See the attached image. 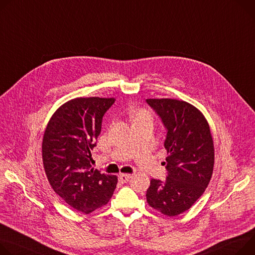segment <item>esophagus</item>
I'll return each instance as SVG.
<instances>
[{"mask_svg": "<svg viewBox=\"0 0 255 255\" xmlns=\"http://www.w3.org/2000/svg\"><path fill=\"white\" fill-rule=\"evenodd\" d=\"M119 181L121 182V183H126L129 179H130V174H120L119 176Z\"/></svg>", "mask_w": 255, "mask_h": 255, "instance_id": "obj_1", "label": "esophagus"}]
</instances>
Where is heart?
Returning a JSON list of instances; mask_svg holds the SVG:
<instances>
[{
	"instance_id": "1",
	"label": "heart",
	"mask_w": 255,
	"mask_h": 255,
	"mask_svg": "<svg viewBox=\"0 0 255 255\" xmlns=\"http://www.w3.org/2000/svg\"><path fill=\"white\" fill-rule=\"evenodd\" d=\"M130 115H131V118H132L133 122L138 120V119H140V118L146 117V116H149V114L143 109H133L131 111Z\"/></svg>"
}]
</instances>
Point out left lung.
Wrapping results in <instances>:
<instances>
[{"instance_id":"1","label":"left lung","mask_w":255,"mask_h":255,"mask_svg":"<svg viewBox=\"0 0 255 255\" xmlns=\"http://www.w3.org/2000/svg\"><path fill=\"white\" fill-rule=\"evenodd\" d=\"M167 129L165 148L168 156L166 181L151 179L147 203L165 216L188 211L203 194L211 181L214 140L203 114L191 104L174 99H148Z\"/></svg>"}]
</instances>
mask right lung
I'll list each match as a JSON object with an SVG mask.
<instances>
[{
	"mask_svg": "<svg viewBox=\"0 0 255 255\" xmlns=\"http://www.w3.org/2000/svg\"><path fill=\"white\" fill-rule=\"evenodd\" d=\"M114 98H76L52 116L42 138V163L54 191L71 207L90 214L106 205L117 185V176L91 166L105 113Z\"/></svg>",
	"mask_w": 255,
	"mask_h": 255,
	"instance_id": "obj_1",
	"label": "right lung"
}]
</instances>
